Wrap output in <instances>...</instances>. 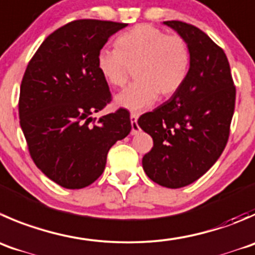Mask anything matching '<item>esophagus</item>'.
Here are the masks:
<instances>
[{
    "mask_svg": "<svg viewBox=\"0 0 255 255\" xmlns=\"http://www.w3.org/2000/svg\"><path fill=\"white\" fill-rule=\"evenodd\" d=\"M138 116L135 113H130V123H132V134H137L139 132V126L137 123Z\"/></svg>",
    "mask_w": 255,
    "mask_h": 255,
    "instance_id": "obj_1",
    "label": "esophagus"
}]
</instances>
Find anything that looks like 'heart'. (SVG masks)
I'll list each match as a JSON object with an SVG mask.
<instances>
[{"label": "heart", "mask_w": 255, "mask_h": 255, "mask_svg": "<svg viewBox=\"0 0 255 255\" xmlns=\"http://www.w3.org/2000/svg\"><path fill=\"white\" fill-rule=\"evenodd\" d=\"M116 46L98 52L97 68L112 87H123L133 70L134 82L116 96L118 107L138 112L152 106L158 95L172 97L184 85L190 49L183 37L139 24L121 34Z\"/></svg>", "instance_id": "obj_1"}]
</instances>
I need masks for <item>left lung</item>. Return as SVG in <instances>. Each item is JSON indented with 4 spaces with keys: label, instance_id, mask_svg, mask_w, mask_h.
Instances as JSON below:
<instances>
[{
    "label": "left lung",
    "instance_id": "left-lung-1",
    "mask_svg": "<svg viewBox=\"0 0 255 255\" xmlns=\"http://www.w3.org/2000/svg\"><path fill=\"white\" fill-rule=\"evenodd\" d=\"M163 23L187 41L190 68L175 95L138 120L153 138L142 164L157 184L182 188L201 178L226 148L236 87L226 53L203 31L182 21Z\"/></svg>",
    "mask_w": 255,
    "mask_h": 255
}]
</instances>
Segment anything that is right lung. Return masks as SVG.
Masks as SVG:
<instances>
[{"label":"right lung","mask_w":255,"mask_h":255,"mask_svg":"<svg viewBox=\"0 0 255 255\" xmlns=\"http://www.w3.org/2000/svg\"><path fill=\"white\" fill-rule=\"evenodd\" d=\"M126 26L77 19L59 27L39 46L22 78L18 115L29 154L67 189L92 184L105 170L110 148L132 129L125 108L92 117L112 100L97 54Z\"/></svg>","instance_id":"right-lung-1"}]
</instances>
